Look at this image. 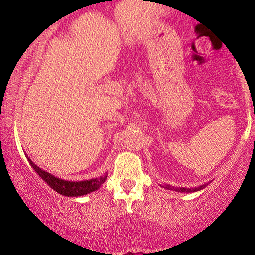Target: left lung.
Returning a JSON list of instances; mask_svg holds the SVG:
<instances>
[{"instance_id":"8db88e82","label":"left lung","mask_w":255,"mask_h":255,"mask_svg":"<svg viewBox=\"0 0 255 255\" xmlns=\"http://www.w3.org/2000/svg\"><path fill=\"white\" fill-rule=\"evenodd\" d=\"M160 186L163 187V188L165 189H171V191H176V192H180V193H192V192H198V191H201V189H204L205 187L207 186V183H204L201 184V186L199 187H195V188H184V187H174V186H170V184H160Z\"/></svg>"}]
</instances>
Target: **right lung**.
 <instances>
[{
  "mask_svg": "<svg viewBox=\"0 0 255 255\" xmlns=\"http://www.w3.org/2000/svg\"><path fill=\"white\" fill-rule=\"evenodd\" d=\"M27 160L30 162L32 168L34 169V171L39 175V177H42L43 181H45L46 184H49L54 191H56L58 194L64 195V197H81V195H86L91 192L97 191L99 187L105 182L108 176V174H105L103 176L91 178V180L66 181L62 180V178L54 176L50 172L40 169L28 157Z\"/></svg>",
  "mask_w": 255,
  "mask_h": 255,
  "instance_id": "obj_1",
  "label": "right lung"
}]
</instances>
